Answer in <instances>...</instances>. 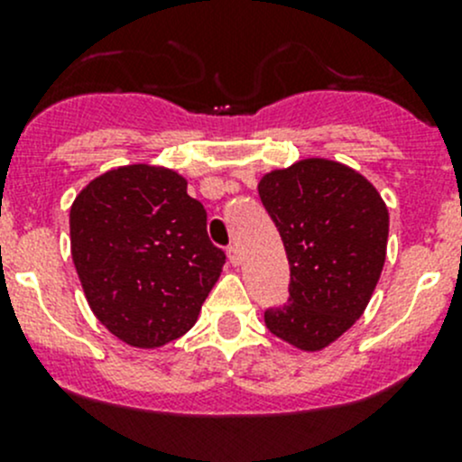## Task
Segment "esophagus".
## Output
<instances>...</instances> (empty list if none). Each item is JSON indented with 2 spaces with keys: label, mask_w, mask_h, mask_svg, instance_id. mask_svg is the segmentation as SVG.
<instances>
[{
  "label": "esophagus",
  "mask_w": 462,
  "mask_h": 462,
  "mask_svg": "<svg viewBox=\"0 0 462 462\" xmlns=\"http://www.w3.org/2000/svg\"><path fill=\"white\" fill-rule=\"evenodd\" d=\"M227 259H230L232 265L241 263V254H239V248H236V245H230V248H227Z\"/></svg>",
  "instance_id": "34e87169"
}]
</instances>
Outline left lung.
I'll return each instance as SVG.
<instances>
[{"mask_svg": "<svg viewBox=\"0 0 462 462\" xmlns=\"http://www.w3.org/2000/svg\"><path fill=\"white\" fill-rule=\"evenodd\" d=\"M257 188L291 265L288 304L265 310V326L300 351H321L362 318L374 295L389 209L360 171L328 158L268 171Z\"/></svg>", "mask_w": 462, "mask_h": 462, "instance_id": "8db88e82", "label": "left lung"}]
</instances>
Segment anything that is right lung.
<instances>
[{"instance_id":"obj_1","label":"right lung","mask_w":462,"mask_h":462,"mask_svg":"<svg viewBox=\"0 0 462 462\" xmlns=\"http://www.w3.org/2000/svg\"><path fill=\"white\" fill-rule=\"evenodd\" d=\"M71 257L97 321L134 348H158L197 324L226 254L188 180L161 165L96 176L69 214Z\"/></svg>"}]
</instances>
